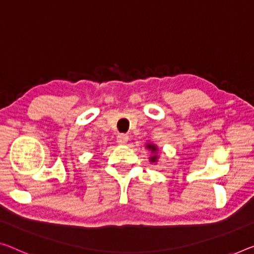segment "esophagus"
I'll use <instances>...</instances> for the list:
<instances>
[{
  "label": "esophagus",
  "mask_w": 254,
  "mask_h": 254,
  "mask_svg": "<svg viewBox=\"0 0 254 254\" xmlns=\"http://www.w3.org/2000/svg\"><path fill=\"white\" fill-rule=\"evenodd\" d=\"M128 139H129V137H128L127 134H118V136H117V142L122 144V145L126 144L128 142Z\"/></svg>",
  "instance_id": "1"
}]
</instances>
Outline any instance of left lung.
I'll return each mask as SVG.
<instances>
[{
    "label": "left lung",
    "mask_w": 254,
    "mask_h": 254,
    "mask_svg": "<svg viewBox=\"0 0 254 254\" xmlns=\"http://www.w3.org/2000/svg\"><path fill=\"white\" fill-rule=\"evenodd\" d=\"M147 146L151 147V149L153 150V151H155V147H154L153 145H147ZM155 159H157V157H152V158H151V161H155Z\"/></svg>",
    "instance_id": "obj_1"
}]
</instances>
